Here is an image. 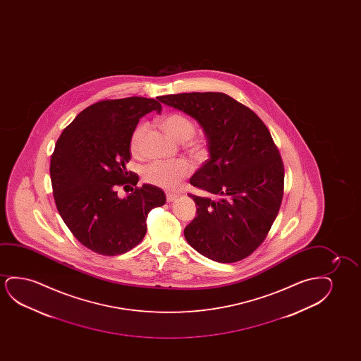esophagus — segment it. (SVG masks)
<instances>
[{
  "instance_id": "esophagus-1",
  "label": "esophagus",
  "mask_w": 361,
  "mask_h": 361,
  "mask_svg": "<svg viewBox=\"0 0 361 361\" xmlns=\"http://www.w3.org/2000/svg\"><path fill=\"white\" fill-rule=\"evenodd\" d=\"M176 198H178L176 193L166 192V200H168V202H173Z\"/></svg>"
}]
</instances>
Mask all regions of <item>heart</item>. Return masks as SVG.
Listing matches in <instances>:
<instances>
[{
	"mask_svg": "<svg viewBox=\"0 0 361 361\" xmlns=\"http://www.w3.org/2000/svg\"><path fill=\"white\" fill-rule=\"evenodd\" d=\"M159 127L163 129L169 137L176 142H186L188 138V147L193 158L201 159L206 157L207 148L201 140H191L195 134L196 127L191 119L180 114H170L163 116L158 121ZM145 132V126L139 124L135 127L129 139V148L134 155H139L142 152V138ZM191 173L190 164L183 160H157L148 164L143 169L144 181L152 183L158 188L173 190L178 188L183 178H188Z\"/></svg>",
	"mask_w": 361,
	"mask_h": 361,
	"instance_id": "1",
	"label": "heart"
}]
</instances>
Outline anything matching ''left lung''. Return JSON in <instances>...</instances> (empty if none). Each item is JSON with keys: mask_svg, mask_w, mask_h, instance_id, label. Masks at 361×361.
Segmentation results:
<instances>
[{"mask_svg": "<svg viewBox=\"0 0 361 361\" xmlns=\"http://www.w3.org/2000/svg\"><path fill=\"white\" fill-rule=\"evenodd\" d=\"M196 119L207 138V159L190 183L197 216L185 228L188 244L217 262H235L262 244L283 196V164L262 119L222 92L160 96Z\"/></svg>", "mask_w": 361, "mask_h": 361, "instance_id": "left-lung-1", "label": "left lung"}]
</instances>
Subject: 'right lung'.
I'll return each instance as SVG.
<instances>
[{
    "mask_svg": "<svg viewBox=\"0 0 361 361\" xmlns=\"http://www.w3.org/2000/svg\"><path fill=\"white\" fill-rule=\"evenodd\" d=\"M161 104L145 97L106 99L80 112L63 130L50 159V180L58 212L82 245L102 255L127 252L143 240L148 213L166 202L160 188L144 183L127 197L129 139L143 116Z\"/></svg>",
    "mask_w": 361,
    "mask_h": 361,
    "instance_id": "right-lung-1",
    "label": "right lung"
}]
</instances>
